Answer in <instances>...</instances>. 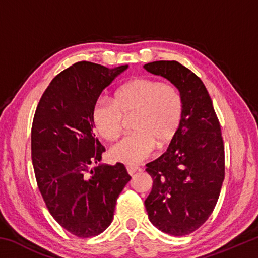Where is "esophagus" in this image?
<instances>
[{"label": "esophagus", "instance_id": "1", "mask_svg": "<svg viewBox=\"0 0 258 258\" xmlns=\"http://www.w3.org/2000/svg\"><path fill=\"white\" fill-rule=\"evenodd\" d=\"M126 169H127V173L130 174V175H133L135 172L140 171V167H138V166H127Z\"/></svg>", "mask_w": 258, "mask_h": 258}]
</instances>
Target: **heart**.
Listing matches in <instances>:
<instances>
[{"label": "heart", "instance_id": "heart-1", "mask_svg": "<svg viewBox=\"0 0 258 258\" xmlns=\"http://www.w3.org/2000/svg\"><path fill=\"white\" fill-rule=\"evenodd\" d=\"M133 115L134 133L126 135L110 150L113 159L127 165L142 163L156 146H167L175 137L183 115L181 93L171 83L138 77L119 86L113 100L99 98L92 108L95 127L108 141L120 137L124 117Z\"/></svg>", "mask_w": 258, "mask_h": 258}]
</instances>
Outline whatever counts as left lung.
<instances>
[{
	"label": "left lung",
	"mask_w": 258,
	"mask_h": 258,
	"mask_svg": "<svg viewBox=\"0 0 258 258\" xmlns=\"http://www.w3.org/2000/svg\"><path fill=\"white\" fill-rule=\"evenodd\" d=\"M145 68L171 81L180 91L183 115L167 151L148 163L152 189L145 205L156 228L186 235L211 216L225 176L221 125L202 80L175 60L154 61Z\"/></svg>",
	"instance_id": "1"
}]
</instances>
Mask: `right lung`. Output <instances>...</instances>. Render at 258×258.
Here are the masks:
<instances>
[{
  "mask_svg": "<svg viewBox=\"0 0 258 258\" xmlns=\"http://www.w3.org/2000/svg\"><path fill=\"white\" fill-rule=\"evenodd\" d=\"M126 68L74 63L52 80L34 115L32 161L38 190L52 217L78 238L94 237L110 225L131 180L121 163L91 168L106 151L93 132V104Z\"/></svg>",
  "mask_w": 258,
  "mask_h": 258,
  "instance_id": "right-lung-1",
  "label": "right lung"
}]
</instances>
